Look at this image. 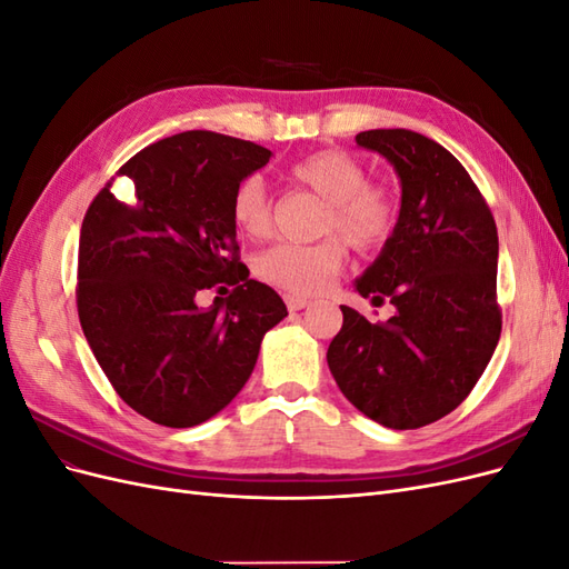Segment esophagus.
Returning a JSON list of instances; mask_svg holds the SVG:
<instances>
[{"label": "esophagus", "mask_w": 569, "mask_h": 569, "mask_svg": "<svg viewBox=\"0 0 569 569\" xmlns=\"http://www.w3.org/2000/svg\"><path fill=\"white\" fill-rule=\"evenodd\" d=\"M284 303H287V308H289L291 313H295V311H301V308H306V306H308V301H306V299L295 297V295H287V297H284Z\"/></svg>", "instance_id": "obj_1"}]
</instances>
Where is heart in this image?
Masks as SVG:
<instances>
[{
    "mask_svg": "<svg viewBox=\"0 0 569 569\" xmlns=\"http://www.w3.org/2000/svg\"><path fill=\"white\" fill-rule=\"evenodd\" d=\"M291 182L311 189L325 201L320 232L337 234L356 251L382 247L393 232L399 203L391 189L368 182V168L341 149H325L289 168ZM230 216L244 237L258 239L270 230L266 184L249 176L234 187ZM343 263V244L330 237L316 244L280 242L253 258L261 280L297 297H313L332 282Z\"/></svg>",
    "mask_w": 569,
    "mask_h": 569,
    "instance_id": "b5f03b06",
    "label": "heart"
}]
</instances>
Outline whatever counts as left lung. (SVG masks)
<instances>
[{
    "mask_svg": "<svg viewBox=\"0 0 569 569\" xmlns=\"http://www.w3.org/2000/svg\"><path fill=\"white\" fill-rule=\"evenodd\" d=\"M356 144L385 157L401 182L393 232L353 282L393 316L370 322L341 306L327 366L363 416L418 429L458 408L496 351L498 232L468 170L435 140L396 128L358 132Z\"/></svg>",
    "mask_w": 569,
    "mask_h": 569,
    "instance_id": "1",
    "label": "left lung"
}]
</instances>
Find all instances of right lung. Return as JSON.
Returning a JSON list of instances; mask_svg holds the SVG:
<instances>
[{"mask_svg":"<svg viewBox=\"0 0 569 569\" xmlns=\"http://www.w3.org/2000/svg\"><path fill=\"white\" fill-rule=\"evenodd\" d=\"M272 151L189 130L144 147L118 170L134 199L107 184L82 220L78 316L109 382L132 410L163 427L211 420L242 391L261 341L284 320L278 291L239 274L234 187ZM218 281L233 295L201 309ZM222 289V287H220Z\"/></svg>","mask_w":569,"mask_h":569,"instance_id":"add662e5","label":"right lung"}]
</instances>
